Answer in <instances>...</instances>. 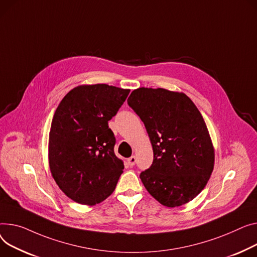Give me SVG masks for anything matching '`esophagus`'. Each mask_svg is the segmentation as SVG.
Wrapping results in <instances>:
<instances>
[{
  "instance_id": "esophagus-1",
  "label": "esophagus",
  "mask_w": 257,
  "mask_h": 257,
  "mask_svg": "<svg viewBox=\"0 0 257 257\" xmlns=\"http://www.w3.org/2000/svg\"><path fill=\"white\" fill-rule=\"evenodd\" d=\"M128 163L130 166H134L136 163V157L135 156H131L130 158H128Z\"/></svg>"
}]
</instances>
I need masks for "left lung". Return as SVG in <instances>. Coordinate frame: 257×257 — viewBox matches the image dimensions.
Returning <instances> with one entry per match:
<instances>
[{
  "mask_svg": "<svg viewBox=\"0 0 257 257\" xmlns=\"http://www.w3.org/2000/svg\"><path fill=\"white\" fill-rule=\"evenodd\" d=\"M127 102L153 147V163L140 175L146 189L168 208L190 201L214 168V148L201 113L189 97L165 89L140 88Z\"/></svg>",
  "mask_w": 257,
  "mask_h": 257,
  "instance_id": "8db88e82",
  "label": "left lung"
}]
</instances>
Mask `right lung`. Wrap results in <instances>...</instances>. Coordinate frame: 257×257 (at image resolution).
<instances>
[{
  "label": "right lung",
  "instance_id": "1",
  "mask_svg": "<svg viewBox=\"0 0 257 257\" xmlns=\"http://www.w3.org/2000/svg\"><path fill=\"white\" fill-rule=\"evenodd\" d=\"M129 92L104 83L79 85L55 112L48 144L50 172L60 189L78 203L94 206L115 189L124 164L114 154L108 121Z\"/></svg>",
  "mask_w": 257,
  "mask_h": 257
}]
</instances>
